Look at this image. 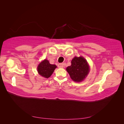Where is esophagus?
Returning <instances> with one entry per match:
<instances>
[{
  "mask_svg": "<svg viewBox=\"0 0 124 124\" xmlns=\"http://www.w3.org/2000/svg\"><path fill=\"white\" fill-rule=\"evenodd\" d=\"M58 67L59 68H62L63 67V63H60L58 65Z\"/></svg>",
  "mask_w": 124,
  "mask_h": 124,
  "instance_id": "1",
  "label": "esophagus"
}]
</instances>
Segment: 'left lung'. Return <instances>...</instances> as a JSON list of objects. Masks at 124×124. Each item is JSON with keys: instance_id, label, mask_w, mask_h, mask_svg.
Instances as JSON below:
<instances>
[{"instance_id": "8db88e82", "label": "left lung", "mask_w": 124, "mask_h": 124, "mask_svg": "<svg viewBox=\"0 0 124 124\" xmlns=\"http://www.w3.org/2000/svg\"><path fill=\"white\" fill-rule=\"evenodd\" d=\"M71 62V66L66 68L71 78L77 82L83 81L89 72V66L86 60L82 56H76Z\"/></svg>"}]
</instances>
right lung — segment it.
I'll return each instance as SVG.
<instances>
[{"mask_svg": "<svg viewBox=\"0 0 124 124\" xmlns=\"http://www.w3.org/2000/svg\"><path fill=\"white\" fill-rule=\"evenodd\" d=\"M57 66L55 65L50 64L47 59H44L41 62L37 67L38 73L45 78H48L53 73Z\"/></svg>", "mask_w": 124, "mask_h": 124, "instance_id": "1", "label": "right lung"}]
</instances>
